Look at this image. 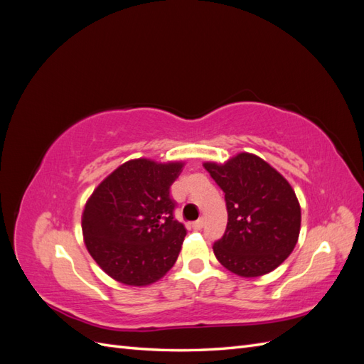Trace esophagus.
Returning a JSON list of instances; mask_svg holds the SVG:
<instances>
[{
	"instance_id": "esophagus-1",
	"label": "esophagus",
	"mask_w": 364,
	"mask_h": 364,
	"mask_svg": "<svg viewBox=\"0 0 364 364\" xmlns=\"http://www.w3.org/2000/svg\"><path fill=\"white\" fill-rule=\"evenodd\" d=\"M203 225H205L203 218H200V220H197V222L193 223V229H194V230H200V229L203 228Z\"/></svg>"
}]
</instances>
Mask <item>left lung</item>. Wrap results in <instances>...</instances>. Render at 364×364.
<instances>
[{
	"label": "left lung",
	"mask_w": 364,
	"mask_h": 364,
	"mask_svg": "<svg viewBox=\"0 0 364 364\" xmlns=\"http://www.w3.org/2000/svg\"><path fill=\"white\" fill-rule=\"evenodd\" d=\"M203 167L223 190L228 208L226 232L213 247L220 264L241 278L279 267L301 232V205L289 181L247 151Z\"/></svg>",
	"instance_id": "left-lung-1"
}]
</instances>
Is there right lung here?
<instances>
[{"label":"right lung","instance_id":"right-lung-1","mask_svg":"<svg viewBox=\"0 0 364 364\" xmlns=\"http://www.w3.org/2000/svg\"><path fill=\"white\" fill-rule=\"evenodd\" d=\"M183 165V161L130 159L106 176L86 200L85 246L117 282L146 287L174 266L186 230L173 218L170 186Z\"/></svg>","mask_w":364,"mask_h":364}]
</instances>
